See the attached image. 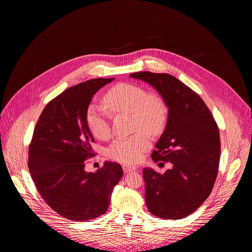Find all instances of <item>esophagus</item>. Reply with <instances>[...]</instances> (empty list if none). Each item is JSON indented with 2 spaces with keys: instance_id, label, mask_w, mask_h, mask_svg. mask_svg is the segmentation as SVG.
Listing matches in <instances>:
<instances>
[{
  "instance_id": "34e87169",
  "label": "esophagus",
  "mask_w": 252,
  "mask_h": 252,
  "mask_svg": "<svg viewBox=\"0 0 252 252\" xmlns=\"http://www.w3.org/2000/svg\"><path fill=\"white\" fill-rule=\"evenodd\" d=\"M135 169H136V166H134V165H127V164L123 165V170L125 173H129L131 171H134Z\"/></svg>"
}]
</instances>
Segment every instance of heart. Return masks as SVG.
<instances>
[{"label":"heart","mask_w":252,"mask_h":252,"mask_svg":"<svg viewBox=\"0 0 252 252\" xmlns=\"http://www.w3.org/2000/svg\"><path fill=\"white\" fill-rule=\"evenodd\" d=\"M105 105L113 113L132 114L133 130L129 137L118 138L108 147V157L116 161L132 164L141 159L151 146V135L160 134L167 122L168 107L162 96L148 93L143 87L122 83L108 91ZM86 121L95 138L105 140L111 134L109 115L104 108L91 104L87 110Z\"/></svg>","instance_id":"heart-1"}]
</instances>
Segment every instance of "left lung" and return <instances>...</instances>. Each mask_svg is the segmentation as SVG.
<instances>
[{
  "instance_id": "1",
  "label": "left lung",
  "mask_w": 252,
  "mask_h": 252,
  "mask_svg": "<svg viewBox=\"0 0 252 252\" xmlns=\"http://www.w3.org/2000/svg\"><path fill=\"white\" fill-rule=\"evenodd\" d=\"M130 76L156 88L168 107L166 127L151 158L172 167L163 175L143 168L146 206L158 218L183 219L214 187L221 152L218 125L201 96L173 75L139 71Z\"/></svg>"
}]
</instances>
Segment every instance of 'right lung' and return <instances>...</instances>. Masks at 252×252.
I'll return each mask as SVG.
<instances>
[{
	"instance_id": "obj_1",
	"label": "right lung",
	"mask_w": 252,
	"mask_h": 252,
	"mask_svg": "<svg viewBox=\"0 0 252 252\" xmlns=\"http://www.w3.org/2000/svg\"><path fill=\"white\" fill-rule=\"evenodd\" d=\"M112 79H93L70 87L43 109L28 149V167L35 187L57 214L71 221L98 218L109 208L122 166L105 161L87 172V159L94 157V137L86 121L93 95Z\"/></svg>"
}]
</instances>
